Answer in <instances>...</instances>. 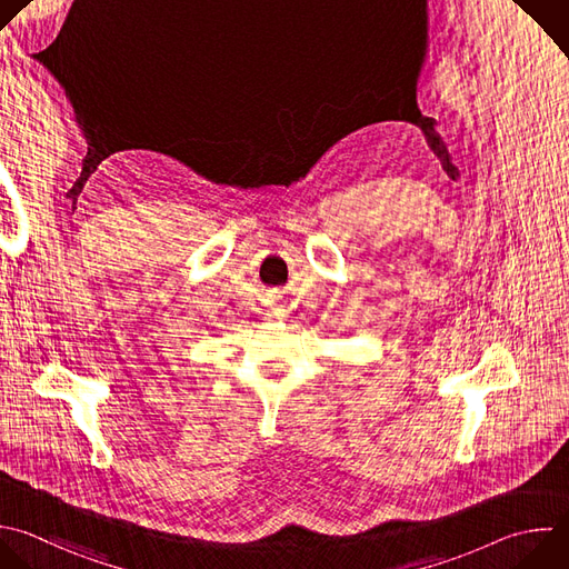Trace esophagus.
I'll use <instances>...</instances> for the list:
<instances>
[{"label": "esophagus", "mask_w": 569, "mask_h": 569, "mask_svg": "<svg viewBox=\"0 0 569 569\" xmlns=\"http://www.w3.org/2000/svg\"><path fill=\"white\" fill-rule=\"evenodd\" d=\"M266 315H268L270 319H274V317H279V308H277V306H272V308H268V310H266Z\"/></svg>", "instance_id": "34e87169"}]
</instances>
